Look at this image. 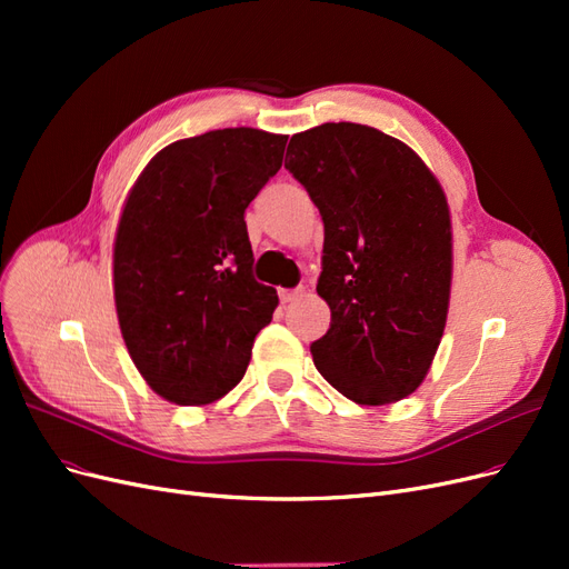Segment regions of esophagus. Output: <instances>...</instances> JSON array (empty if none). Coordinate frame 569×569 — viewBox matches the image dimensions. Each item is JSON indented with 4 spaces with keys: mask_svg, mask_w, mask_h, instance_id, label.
Here are the masks:
<instances>
[{
    "mask_svg": "<svg viewBox=\"0 0 569 569\" xmlns=\"http://www.w3.org/2000/svg\"><path fill=\"white\" fill-rule=\"evenodd\" d=\"M303 297V289L299 287V289H282L280 291V301L282 303H291V301H297V299H301Z\"/></svg>",
    "mask_w": 569,
    "mask_h": 569,
    "instance_id": "1",
    "label": "esophagus"
}]
</instances>
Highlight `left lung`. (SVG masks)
<instances>
[{
    "label": "left lung",
    "mask_w": 569,
    "mask_h": 569,
    "mask_svg": "<svg viewBox=\"0 0 569 569\" xmlns=\"http://www.w3.org/2000/svg\"><path fill=\"white\" fill-rule=\"evenodd\" d=\"M284 168L325 226L318 295L330 330L311 343L320 375L360 406L416 391L449 316L451 211L425 161L360 123H322L291 137Z\"/></svg>",
    "instance_id": "8db88e82"
}]
</instances>
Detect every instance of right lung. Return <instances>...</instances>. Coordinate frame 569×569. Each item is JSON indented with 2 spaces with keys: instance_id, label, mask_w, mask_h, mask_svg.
Returning a JSON list of instances; mask_svg holds the SVG:
<instances>
[{
  "instance_id": "1",
  "label": "right lung",
  "mask_w": 569,
  "mask_h": 569,
  "mask_svg": "<svg viewBox=\"0 0 569 569\" xmlns=\"http://www.w3.org/2000/svg\"><path fill=\"white\" fill-rule=\"evenodd\" d=\"M287 134L211 130L161 149L113 239V301L134 368L161 399L203 406L242 380L278 291L253 280L244 211L278 173Z\"/></svg>"
}]
</instances>
